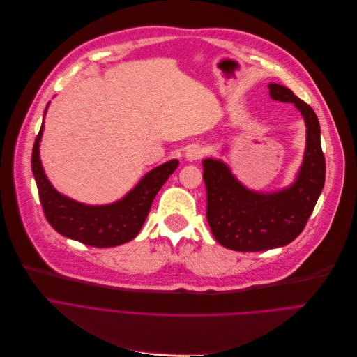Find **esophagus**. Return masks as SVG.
Segmentation results:
<instances>
[{"mask_svg":"<svg viewBox=\"0 0 357 357\" xmlns=\"http://www.w3.org/2000/svg\"><path fill=\"white\" fill-rule=\"evenodd\" d=\"M202 155H204V148L201 145H191L185 151V160L195 162V160L201 159Z\"/></svg>","mask_w":357,"mask_h":357,"instance_id":"obj_1","label":"esophagus"}]
</instances>
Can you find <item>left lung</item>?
<instances>
[{"instance_id": "left-lung-1", "label": "left lung", "mask_w": 357, "mask_h": 357, "mask_svg": "<svg viewBox=\"0 0 357 357\" xmlns=\"http://www.w3.org/2000/svg\"><path fill=\"white\" fill-rule=\"evenodd\" d=\"M271 100L291 102L301 112L307 140L294 181L275 191L248 188L221 159H204L206 220L222 246L238 252H261L286 246L304 229L325 184L321 126L314 109L290 89L270 83Z\"/></svg>"}]
</instances>
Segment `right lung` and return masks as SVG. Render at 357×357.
Wrapping results in <instances>:
<instances>
[{"mask_svg":"<svg viewBox=\"0 0 357 357\" xmlns=\"http://www.w3.org/2000/svg\"><path fill=\"white\" fill-rule=\"evenodd\" d=\"M43 123L32 151V173L52 228L68 239L96 248H114L132 241L145 224L156 194L174 173L178 160L172 159L152 169L130 191L111 204L89 205L59 192L45 174L39 153Z\"/></svg>","mask_w":357,"mask_h":357,"instance_id":"add662e5","label":"right lung"}]
</instances>
